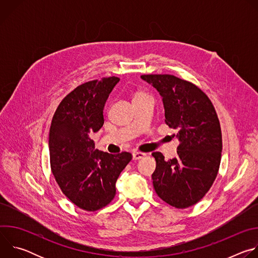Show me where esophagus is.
<instances>
[{
	"label": "esophagus",
	"instance_id": "esophagus-1",
	"mask_svg": "<svg viewBox=\"0 0 258 258\" xmlns=\"http://www.w3.org/2000/svg\"><path fill=\"white\" fill-rule=\"evenodd\" d=\"M145 156H146V154H145V153H142V152L135 151V152L133 153V159H134V160H139V159H141V158H143V157H145Z\"/></svg>",
	"mask_w": 258,
	"mask_h": 258
}]
</instances>
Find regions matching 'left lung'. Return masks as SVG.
<instances>
[{"mask_svg":"<svg viewBox=\"0 0 258 258\" xmlns=\"http://www.w3.org/2000/svg\"><path fill=\"white\" fill-rule=\"evenodd\" d=\"M162 98L165 123L177 130V156L165 160L152 155V174L157 195L169 205L187 208L208 192L217 175L223 150L222 131L215 109L195 85L169 75L141 76Z\"/></svg>","mask_w":258,"mask_h":258,"instance_id":"obj_1","label":"left lung"}]
</instances>
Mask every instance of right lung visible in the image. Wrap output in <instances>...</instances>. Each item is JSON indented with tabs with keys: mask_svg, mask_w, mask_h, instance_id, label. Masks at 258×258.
I'll use <instances>...</instances> for the list:
<instances>
[{
	"mask_svg": "<svg viewBox=\"0 0 258 258\" xmlns=\"http://www.w3.org/2000/svg\"><path fill=\"white\" fill-rule=\"evenodd\" d=\"M120 80L104 78L83 84L59 104L49 133L52 172L63 194L78 207L96 211L111 202L115 183L132 154L95 149L91 133L104 124L106 101Z\"/></svg>",
	"mask_w": 258,
	"mask_h": 258,
	"instance_id": "add662e5",
	"label": "right lung"
}]
</instances>
